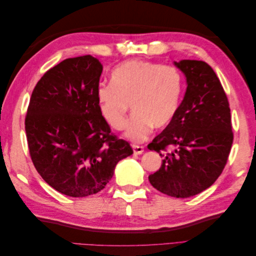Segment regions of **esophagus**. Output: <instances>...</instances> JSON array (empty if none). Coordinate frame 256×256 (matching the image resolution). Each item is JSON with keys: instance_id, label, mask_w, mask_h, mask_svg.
<instances>
[{"instance_id": "obj_1", "label": "esophagus", "mask_w": 256, "mask_h": 256, "mask_svg": "<svg viewBox=\"0 0 256 256\" xmlns=\"http://www.w3.org/2000/svg\"><path fill=\"white\" fill-rule=\"evenodd\" d=\"M132 148H134V152L136 154H141L144 152V146H140V145H132Z\"/></svg>"}]
</instances>
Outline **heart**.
<instances>
[{"label": "heart", "mask_w": 256, "mask_h": 256, "mask_svg": "<svg viewBox=\"0 0 256 256\" xmlns=\"http://www.w3.org/2000/svg\"><path fill=\"white\" fill-rule=\"evenodd\" d=\"M184 78L180 69L150 60H128L116 67L111 82L100 84L97 99L104 118L122 130L129 140L147 138L152 127L161 129L173 120L180 104ZM132 104L134 115L128 126L126 114Z\"/></svg>", "instance_id": "b5f03b06"}]
</instances>
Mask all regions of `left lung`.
<instances>
[{"mask_svg":"<svg viewBox=\"0 0 256 256\" xmlns=\"http://www.w3.org/2000/svg\"><path fill=\"white\" fill-rule=\"evenodd\" d=\"M175 65L188 86L173 120L147 145L160 156L166 152L148 180L164 194L184 198L206 190L221 175L234 134L228 100L214 69L196 60Z\"/></svg>","mask_w":256,"mask_h":256,"instance_id":"1","label":"left lung"}]
</instances>
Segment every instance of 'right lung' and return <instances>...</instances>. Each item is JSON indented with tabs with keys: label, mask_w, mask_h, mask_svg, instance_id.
<instances>
[{
	"label": "right lung",
	"mask_w": 256,
	"mask_h": 256,
	"mask_svg": "<svg viewBox=\"0 0 256 256\" xmlns=\"http://www.w3.org/2000/svg\"><path fill=\"white\" fill-rule=\"evenodd\" d=\"M102 72L92 56L66 58L42 76L30 99L24 124L30 159L42 180L68 196L102 191L118 162L134 154L100 112Z\"/></svg>",
	"instance_id": "obj_1"
}]
</instances>
